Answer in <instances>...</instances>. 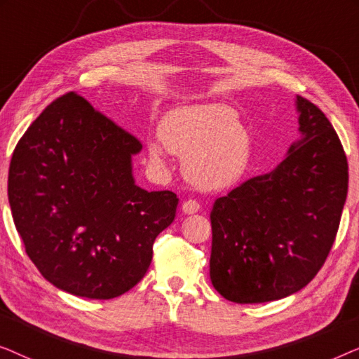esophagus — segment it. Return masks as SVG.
<instances>
[{
	"label": "esophagus",
	"instance_id": "obj_1",
	"mask_svg": "<svg viewBox=\"0 0 359 359\" xmlns=\"http://www.w3.org/2000/svg\"><path fill=\"white\" fill-rule=\"evenodd\" d=\"M181 209H183L184 214H194L199 210V203L194 199H188V201H184L183 205H181Z\"/></svg>",
	"mask_w": 359,
	"mask_h": 359
}]
</instances>
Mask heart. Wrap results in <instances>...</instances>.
<instances>
[{"mask_svg": "<svg viewBox=\"0 0 359 359\" xmlns=\"http://www.w3.org/2000/svg\"><path fill=\"white\" fill-rule=\"evenodd\" d=\"M160 140L149 145L151 165H165V150L186 156L183 171L191 184L215 191L233 184L247 170L252 142L238 112L222 102L183 106L160 124Z\"/></svg>", "mask_w": 359, "mask_h": 359, "instance_id": "heart-1", "label": "heart"}]
</instances>
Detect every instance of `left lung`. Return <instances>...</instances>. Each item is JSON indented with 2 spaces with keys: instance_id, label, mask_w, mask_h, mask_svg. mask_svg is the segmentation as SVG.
Listing matches in <instances>:
<instances>
[{
  "instance_id": "left-lung-1",
  "label": "left lung",
  "mask_w": 359,
  "mask_h": 359,
  "mask_svg": "<svg viewBox=\"0 0 359 359\" xmlns=\"http://www.w3.org/2000/svg\"><path fill=\"white\" fill-rule=\"evenodd\" d=\"M301 139L266 175L214 203L210 281L237 304L287 297L325 263L348 193V161L325 114L296 97Z\"/></svg>"
}]
</instances>
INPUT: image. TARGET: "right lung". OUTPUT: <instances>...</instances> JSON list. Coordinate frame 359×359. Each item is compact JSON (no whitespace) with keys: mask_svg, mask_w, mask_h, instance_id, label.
<instances>
[{"mask_svg":"<svg viewBox=\"0 0 359 359\" xmlns=\"http://www.w3.org/2000/svg\"><path fill=\"white\" fill-rule=\"evenodd\" d=\"M140 150L75 93L48 104L18 142L8 175L14 225L55 287L114 299L145 276L180 199L135 184L132 156Z\"/></svg>","mask_w":359,"mask_h":359,"instance_id":"add662e5","label":"right lung"}]
</instances>
